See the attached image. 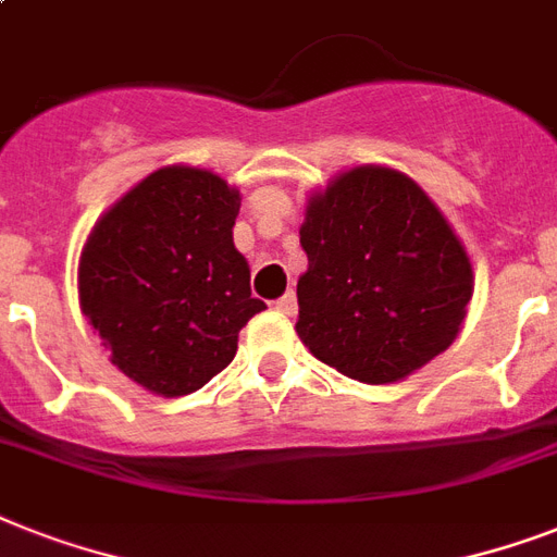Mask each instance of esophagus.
Wrapping results in <instances>:
<instances>
[{
  "label": "esophagus",
  "mask_w": 557,
  "mask_h": 557,
  "mask_svg": "<svg viewBox=\"0 0 557 557\" xmlns=\"http://www.w3.org/2000/svg\"><path fill=\"white\" fill-rule=\"evenodd\" d=\"M274 309H277L280 314H288V318H292V314L297 312V297H295V292H286V295L280 297V300H274Z\"/></svg>",
  "instance_id": "obj_1"
}]
</instances>
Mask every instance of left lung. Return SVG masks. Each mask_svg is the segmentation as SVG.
I'll return each instance as SVG.
<instances>
[{
  "label": "left lung",
  "instance_id": "obj_1",
  "mask_svg": "<svg viewBox=\"0 0 557 557\" xmlns=\"http://www.w3.org/2000/svg\"><path fill=\"white\" fill-rule=\"evenodd\" d=\"M297 335L367 384L410 375L450 347L474 292L471 262L413 178L356 168L309 199Z\"/></svg>",
  "mask_w": 557,
  "mask_h": 557
}]
</instances>
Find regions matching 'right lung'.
<instances>
[{"label":"right lung","instance_id":"obj_1","mask_svg":"<svg viewBox=\"0 0 557 557\" xmlns=\"http://www.w3.org/2000/svg\"><path fill=\"white\" fill-rule=\"evenodd\" d=\"M239 190L208 170L164 168L103 213L83 248L81 309L112 364L159 396L205 387L265 304L234 248Z\"/></svg>","mask_w":557,"mask_h":557}]
</instances>
